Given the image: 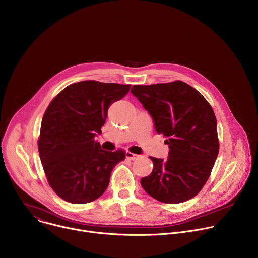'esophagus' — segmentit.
<instances>
[{
  "label": "esophagus",
  "mask_w": 258,
  "mask_h": 258,
  "mask_svg": "<svg viewBox=\"0 0 258 258\" xmlns=\"http://www.w3.org/2000/svg\"><path fill=\"white\" fill-rule=\"evenodd\" d=\"M125 155H126V158H128V159H131V160H136V159H138V158L140 157L139 155L134 154V153H132V152H126Z\"/></svg>",
  "instance_id": "obj_1"
}]
</instances>
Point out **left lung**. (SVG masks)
Segmentation results:
<instances>
[{"label":"left lung","instance_id":"1","mask_svg":"<svg viewBox=\"0 0 258 258\" xmlns=\"http://www.w3.org/2000/svg\"><path fill=\"white\" fill-rule=\"evenodd\" d=\"M131 92L169 147L166 160L149 157L153 170L141 179L143 189L169 204L195 197L207 181L218 154L217 123L211 106L198 91L180 81L135 85Z\"/></svg>","mask_w":258,"mask_h":258}]
</instances>
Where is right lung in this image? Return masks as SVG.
Wrapping results in <instances>:
<instances>
[{
	"instance_id": "add662e5",
	"label": "right lung",
	"mask_w": 258,
	"mask_h": 258,
	"mask_svg": "<svg viewBox=\"0 0 258 258\" xmlns=\"http://www.w3.org/2000/svg\"><path fill=\"white\" fill-rule=\"evenodd\" d=\"M131 85L84 81L62 90L44 114L39 152L47 179L63 200L84 204L107 189L114 166L125 158L123 150L101 149L95 138L112 103L122 99Z\"/></svg>"
}]
</instances>
